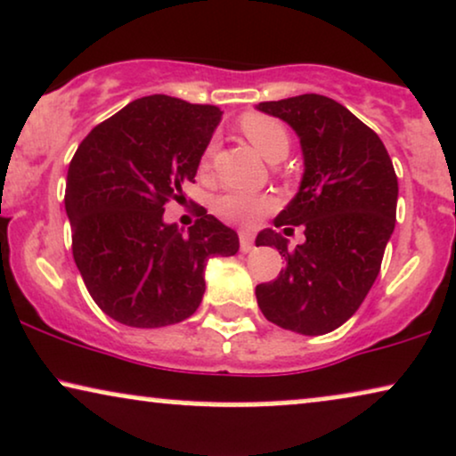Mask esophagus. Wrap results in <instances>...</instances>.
<instances>
[{"label": "esophagus", "instance_id": "1", "mask_svg": "<svg viewBox=\"0 0 456 456\" xmlns=\"http://www.w3.org/2000/svg\"><path fill=\"white\" fill-rule=\"evenodd\" d=\"M252 246H255V240H252L250 233H240V250L250 252Z\"/></svg>", "mask_w": 456, "mask_h": 456}]
</instances>
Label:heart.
<instances>
[{"mask_svg": "<svg viewBox=\"0 0 456 456\" xmlns=\"http://www.w3.org/2000/svg\"><path fill=\"white\" fill-rule=\"evenodd\" d=\"M240 131L246 140L250 142L252 148L263 159L270 163L282 161L289 155L290 138L289 131L281 120L267 117L261 112H246L238 123ZM212 146H206L204 155L200 159V172H208L210 167ZM273 208V200L270 195H250V193H224L212 201V210L224 223L242 224L250 227L255 224L263 214H267Z\"/></svg>", "mask_w": 456, "mask_h": 456, "instance_id": "obj_1", "label": "heart"}]
</instances>
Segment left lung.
<instances>
[{"label":"left lung","instance_id":"8db88e82","mask_svg":"<svg viewBox=\"0 0 456 456\" xmlns=\"http://www.w3.org/2000/svg\"><path fill=\"white\" fill-rule=\"evenodd\" d=\"M261 112L282 118L299 135L304 178L273 224L305 242L289 250L273 229L256 246H276L287 261L281 276L256 284V304L273 325L322 336L348 321L380 272L397 214V175L385 144L350 110L325 95L263 102Z\"/></svg>","mask_w":456,"mask_h":456}]
</instances>
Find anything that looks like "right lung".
Instances as JSON below:
<instances>
[{
	"label": "right lung",
	"instance_id": "add662e5",
	"mask_svg": "<svg viewBox=\"0 0 456 456\" xmlns=\"http://www.w3.org/2000/svg\"><path fill=\"white\" fill-rule=\"evenodd\" d=\"M223 112L148 95L97 125L71 159L65 212L71 252L93 301L127 327L175 325L200 308L210 256H232L238 233L204 208L189 233L163 221L183 200Z\"/></svg>",
	"mask_w": 456,
	"mask_h": 456
}]
</instances>
